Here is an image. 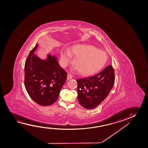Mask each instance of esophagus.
<instances>
[{
  "label": "esophagus",
  "mask_w": 148,
  "mask_h": 148,
  "mask_svg": "<svg viewBox=\"0 0 148 148\" xmlns=\"http://www.w3.org/2000/svg\"><path fill=\"white\" fill-rule=\"evenodd\" d=\"M72 78V76L71 75V74H67V80H70Z\"/></svg>",
  "instance_id": "obj_1"
}]
</instances>
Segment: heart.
<instances>
[{
    "label": "heart",
    "instance_id": "b5f03b06",
    "mask_svg": "<svg viewBox=\"0 0 148 148\" xmlns=\"http://www.w3.org/2000/svg\"><path fill=\"white\" fill-rule=\"evenodd\" d=\"M72 54L76 57L74 63L79 72L90 75L97 72L105 65L107 56L104 51L88 45H77L71 50L63 48L61 51L62 65L66 66L71 62Z\"/></svg>",
    "mask_w": 148,
    "mask_h": 148
}]
</instances>
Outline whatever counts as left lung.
Returning <instances> with one entry per match:
<instances>
[{"instance_id": "8db88e82", "label": "left lung", "mask_w": 148, "mask_h": 148, "mask_svg": "<svg viewBox=\"0 0 148 148\" xmlns=\"http://www.w3.org/2000/svg\"><path fill=\"white\" fill-rule=\"evenodd\" d=\"M76 81L79 103L85 109H91L105 99L113 87L114 70L109 65L97 75Z\"/></svg>"}]
</instances>
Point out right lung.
Segmentation results:
<instances>
[{
    "label": "right lung",
    "instance_id": "obj_1",
    "mask_svg": "<svg viewBox=\"0 0 148 148\" xmlns=\"http://www.w3.org/2000/svg\"><path fill=\"white\" fill-rule=\"evenodd\" d=\"M31 51L25 64V86L33 101L41 106H49L57 101L67 80L66 72L60 67L57 58L47 55L42 60Z\"/></svg>",
    "mask_w": 148,
    "mask_h": 148
}]
</instances>
